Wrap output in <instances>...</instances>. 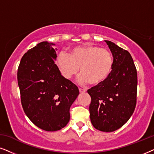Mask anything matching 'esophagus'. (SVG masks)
<instances>
[{
	"mask_svg": "<svg viewBox=\"0 0 154 154\" xmlns=\"http://www.w3.org/2000/svg\"><path fill=\"white\" fill-rule=\"evenodd\" d=\"M79 92H80V93H85V92H86V91H87L86 89H82V88H79Z\"/></svg>",
	"mask_w": 154,
	"mask_h": 154,
	"instance_id": "34e87169",
	"label": "esophagus"
}]
</instances>
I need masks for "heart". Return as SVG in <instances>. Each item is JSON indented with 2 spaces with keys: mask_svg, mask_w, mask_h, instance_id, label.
<instances>
[{
  "mask_svg": "<svg viewBox=\"0 0 154 154\" xmlns=\"http://www.w3.org/2000/svg\"><path fill=\"white\" fill-rule=\"evenodd\" d=\"M113 65L114 60L108 50L91 45L75 47L68 54L61 53L56 59V65L65 79H71L77 75L80 67L79 82L93 85H100L107 78Z\"/></svg>",
  "mask_w": 154,
  "mask_h": 154,
  "instance_id": "1",
  "label": "heart"
}]
</instances>
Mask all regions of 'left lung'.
Here are the masks:
<instances>
[{"instance_id": "left-lung-1", "label": "left lung", "mask_w": 154, "mask_h": 154, "mask_svg": "<svg viewBox=\"0 0 154 154\" xmlns=\"http://www.w3.org/2000/svg\"><path fill=\"white\" fill-rule=\"evenodd\" d=\"M114 58L110 75L87 92L91 96L89 113L91 124L101 131L112 132L129 119L137 104V72L128 51L105 40Z\"/></svg>"}]
</instances>
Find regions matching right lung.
Wrapping results in <instances>:
<instances>
[{
	"label": "right lung",
	"instance_id": "right-lung-1",
	"mask_svg": "<svg viewBox=\"0 0 154 154\" xmlns=\"http://www.w3.org/2000/svg\"><path fill=\"white\" fill-rule=\"evenodd\" d=\"M54 45L47 41L38 43L23 56L17 69L23 110L35 125L48 131L67 125L69 108L79 93L54 63L57 50Z\"/></svg>",
	"mask_w": 154,
	"mask_h": 154
}]
</instances>
